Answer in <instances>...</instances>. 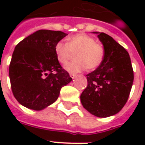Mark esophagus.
<instances>
[{
    "mask_svg": "<svg viewBox=\"0 0 145 145\" xmlns=\"http://www.w3.org/2000/svg\"><path fill=\"white\" fill-rule=\"evenodd\" d=\"M70 76L72 79H74L76 78V74H70Z\"/></svg>",
    "mask_w": 145,
    "mask_h": 145,
    "instance_id": "34e87169",
    "label": "esophagus"
}]
</instances>
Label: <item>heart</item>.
<instances>
[{
	"label": "heart",
	"instance_id": "1",
	"mask_svg": "<svg viewBox=\"0 0 145 145\" xmlns=\"http://www.w3.org/2000/svg\"><path fill=\"white\" fill-rule=\"evenodd\" d=\"M55 55L59 63H66L75 53L76 60L64 66L65 70L71 73H78L88 70H94L100 66L105 57L103 45L95 42L91 36L85 33H78L66 39V44L58 42L55 48Z\"/></svg>",
	"mask_w": 145,
	"mask_h": 145
}]
</instances>
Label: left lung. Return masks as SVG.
I'll list each match as a JSON object with an SVG mask.
<instances>
[{"mask_svg": "<svg viewBox=\"0 0 145 145\" xmlns=\"http://www.w3.org/2000/svg\"><path fill=\"white\" fill-rule=\"evenodd\" d=\"M103 45L105 57L94 71L87 74L88 86L81 95L83 107L97 117L116 114L131 92L134 71L128 52L104 33L93 32Z\"/></svg>", "mask_w": 145, "mask_h": 145, "instance_id": "8db88e82", "label": "left lung"}]
</instances>
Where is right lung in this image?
Returning a JSON list of instances; mask_svg holds the SVG:
<instances>
[{"label": "right lung", "instance_id": "right-lung-1", "mask_svg": "<svg viewBox=\"0 0 145 145\" xmlns=\"http://www.w3.org/2000/svg\"><path fill=\"white\" fill-rule=\"evenodd\" d=\"M67 34L41 29L15 46L9 66L14 98L23 106L42 110L57 100L61 88L71 82L57 61L54 48Z\"/></svg>", "mask_w": 145, "mask_h": 145}]
</instances>
